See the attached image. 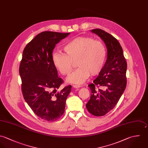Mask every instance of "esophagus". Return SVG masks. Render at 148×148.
Wrapping results in <instances>:
<instances>
[{
    "label": "esophagus",
    "instance_id": "obj_1",
    "mask_svg": "<svg viewBox=\"0 0 148 148\" xmlns=\"http://www.w3.org/2000/svg\"><path fill=\"white\" fill-rule=\"evenodd\" d=\"M73 87L74 88H79L80 87H81L80 85H73Z\"/></svg>",
    "mask_w": 148,
    "mask_h": 148
}]
</instances>
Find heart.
I'll list each match as a JSON object with an SVG mask.
<instances>
[{
  "instance_id": "1",
  "label": "heart",
  "mask_w": 148,
  "mask_h": 148,
  "mask_svg": "<svg viewBox=\"0 0 148 148\" xmlns=\"http://www.w3.org/2000/svg\"><path fill=\"white\" fill-rule=\"evenodd\" d=\"M64 54H53V63L63 75L69 74L75 62L78 68L67 78V82L79 84L91 75L98 74L105 64L106 50L100 40L88 36H79L67 43L63 47Z\"/></svg>"
}]
</instances>
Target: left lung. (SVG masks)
Here are the masks:
<instances>
[{"mask_svg": "<svg viewBox=\"0 0 148 148\" xmlns=\"http://www.w3.org/2000/svg\"><path fill=\"white\" fill-rule=\"evenodd\" d=\"M91 31L103 40L108 50V58L98 77L88 85L91 94L86 108L91 114L99 117L115 107L126 88L127 63L116 38L101 29Z\"/></svg>", "mask_w": 148, "mask_h": 148, "instance_id": "8db88e82", "label": "left lung"}]
</instances>
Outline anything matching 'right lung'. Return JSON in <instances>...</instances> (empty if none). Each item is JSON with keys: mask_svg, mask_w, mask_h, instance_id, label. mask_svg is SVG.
Wrapping results in <instances>:
<instances>
[{"mask_svg": "<svg viewBox=\"0 0 148 148\" xmlns=\"http://www.w3.org/2000/svg\"><path fill=\"white\" fill-rule=\"evenodd\" d=\"M70 33L44 31L26 45L19 66L22 91L34 113L47 121H55L64 112L71 86L59 89L63 83L52 59L56 45Z\"/></svg>", "mask_w": 148, "mask_h": 148, "instance_id": "add662e5", "label": "right lung"}]
</instances>
